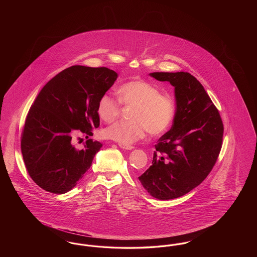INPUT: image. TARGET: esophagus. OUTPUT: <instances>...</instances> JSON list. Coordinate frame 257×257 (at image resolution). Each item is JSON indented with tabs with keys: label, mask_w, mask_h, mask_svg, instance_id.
<instances>
[{
	"label": "esophagus",
	"mask_w": 257,
	"mask_h": 257,
	"mask_svg": "<svg viewBox=\"0 0 257 257\" xmlns=\"http://www.w3.org/2000/svg\"><path fill=\"white\" fill-rule=\"evenodd\" d=\"M119 147L123 148V149H126V150H132L135 148L133 146H124V145H119Z\"/></svg>",
	"instance_id": "1"
}]
</instances>
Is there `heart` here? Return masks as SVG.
Segmentation results:
<instances>
[{
	"mask_svg": "<svg viewBox=\"0 0 257 257\" xmlns=\"http://www.w3.org/2000/svg\"><path fill=\"white\" fill-rule=\"evenodd\" d=\"M119 101L131 110V121H119L104 129L105 138L119 145L130 146L144 139L147 131L153 136L166 132L174 117V102L168 94L160 92L157 86L145 80H133L117 89ZM98 116L105 122H112L120 112V106L115 98L103 94L97 103Z\"/></svg>",
	"mask_w": 257,
	"mask_h": 257,
	"instance_id": "1",
	"label": "heart"
}]
</instances>
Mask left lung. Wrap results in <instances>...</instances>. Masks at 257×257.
Masks as SVG:
<instances>
[{
  "instance_id": "left-lung-1",
  "label": "left lung",
  "mask_w": 257,
  "mask_h": 257,
  "mask_svg": "<svg viewBox=\"0 0 257 257\" xmlns=\"http://www.w3.org/2000/svg\"><path fill=\"white\" fill-rule=\"evenodd\" d=\"M174 86L176 110L171 130L155 146L152 166L139 180L150 196L168 200L201 183L220 154L223 124L204 87L188 72H153Z\"/></svg>"
}]
</instances>
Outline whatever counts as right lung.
I'll return each instance as SVG.
<instances>
[{
  "mask_svg": "<svg viewBox=\"0 0 257 257\" xmlns=\"http://www.w3.org/2000/svg\"><path fill=\"white\" fill-rule=\"evenodd\" d=\"M117 73L107 67L73 65L42 87L26 117L21 151L31 178L43 190L64 194L90 168L102 144L87 140L74 147L78 133L92 136L98 128L99 98L113 85Z\"/></svg>",
  "mask_w": 257,
  "mask_h": 257,
  "instance_id": "obj_1",
  "label": "right lung"
}]
</instances>
